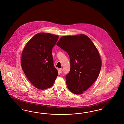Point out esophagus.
Wrapping results in <instances>:
<instances>
[{
    "label": "esophagus",
    "instance_id": "esophagus-1",
    "mask_svg": "<svg viewBox=\"0 0 124 124\" xmlns=\"http://www.w3.org/2000/svg\"><path fill=\"white\" fill-rule=\"evenodd\" d=\"M59 73H62V71H63V69H59Z\"/></svg>",
    "mask_w": 124,
    "mask_h": 124
}]
</instances>
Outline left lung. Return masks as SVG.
<instances>
[{
  "label": "left lung",
  "mask_w": 124,
  "mask_h": 124,
  "mask_svg": "<svg viewBox=\"0 0 124 124\" xmlns=\"http://www.w3.org/2000/svg\"><path fill=\"white\" fill-rule=\"evenodd\" d=\"M57 45L68 54L71 68L65 76L68 89L82 94L94 83L101 68L99 53L90 39L84 34L63 36Z\"/></svg>",
  "instance_id": "obj_1"
}]
</instances>
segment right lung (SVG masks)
I'll use <instances>...</instances> for the list:
<instances>
[{
	"instance_id": "obj_1",
	"label": "right lung",
	"mask_w": 124,
	"mask_h": 124,
	"mask_svg": "<svg viewBox=\"0 0 124 124\" xmlns=\"http://www.w3.org/2000/svg\"><path fill=\"white\" fill-rule=\"evenodd\" d=\"M59 36L47 33L34 36L25 45L21 64L27 78L35 87L44 90L52 86L58 75L54 67L52 49Z\"/></svg>"
}]
</instances>
